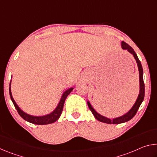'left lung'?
Masks as SVG:
<instances>
[{"instance_id": "left-lung-1", "label": "left lung", "mask_w": 157, "mask_h": 157, "mask_svg": "<svg viewBox=\"0 0 157 157\" xmlns=\"http://www.w3.org/2000/svg\"><path fill=\"white\" fill-rule=\"evenodd\" d=\"M121 46H122V48L124 50H127L130 53H131V54H132L133 56L134 57L136 61L138 68H139V71L140 92L136 102H135V104L134 105V106H133L131 109H130L127 113L124 114V115L122 116L121 117H118V118H113V120H111L109 118H106V117L102 116V115H100V114L97 113L96 111H95L94 109L92 107V106L91 105V104H90V102H87V104H88L90 110L91 111V112L93 114H94L95 118H96L98 121L102 122V123H107V124H120V123H125V122H127L131 120V119L132 118H134V116L136 115L137 111L139 109L140 105H141V103L143 101V99H144V96H145V84H144V82H143V67H142L141 63H140V60L139 59V58H138L136 53L135 52L134 49H133L129 45L126 44L124 41H122Z\"/></svg>"}]
</instances>
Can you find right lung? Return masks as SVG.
Here are the masks:
<instances>
[{
    "label": "right lung",
    "mask_w": 157,
    "mask_h": 157,
    "mask_svg": "<svg viewBox=\"0 0 157 157\" xmlns=\"http://www.w3.org/2000/svg\"><path fill=\"white\" fill-rule=\"evenodd\" d=\"M73 88H70L68 90H66V91L63 93L62 98H61V100L59 101V104L57 105V107L52 113H50V114H48V115L44 116H34L29 115V114H27L25 112H23V111L21 110L19 107H18V106L17 105V103H16V102L14 101V98H12L11 89H10V87L9 89L10 98H11V100L12 101L13 104L14 105L16 109L17 110L18 114L21 116V118H23L25 121L29 122V123H31L35 124H42V125H43V124L53 123L59 119L61 114L62 113L63 104H64L66 98H67V96L69 94H70V93L73 91Z\"/></svg>",
    "instance_id": "1"
}]
</instances>
